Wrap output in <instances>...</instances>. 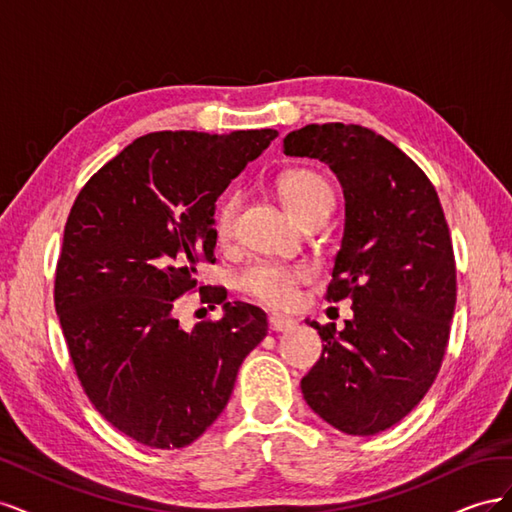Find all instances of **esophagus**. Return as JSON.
I'll return each mask as SVG.
<instances>
[{
	"label": "esophagus",
	"instance_id": "obj_1",
	"mask_svg": "<svg viewBox=\"0 0 512 512\" xmlns=\"http://www.w3.org/2000/svg\"><path fill=\"white\" fill-rule=\"evenodd\" d=\"M269 329L275 333H286V331H294L297 329V320L288 318V316H280V314H273L269 316Z\"/></svg>",
	"mask_w": 512,
	"mask_h": 512
}]
</instances>
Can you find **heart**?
<instances>
[{
    "instance_id": "heart-1",
    "label": "heart",
    "mask_w": 512,
    "mask_h": 512,
    "mask_svg": "<svg viewBox=\"0 0 512 512\" xmlns=\"http://www.w3.org/2000/svg\"><path fill=\"white\" fill-rule=\"evenodd\" d=\"M277 194L294 220L301 224L312 218H329L333 209V188L329 179L312 168L288 170L277 181ZM241 196L232 192L220 200L213 215V232L226 241L235 232ZM309 280V271L301 265H277L256 262L239 275V288L252 299L269 307H286L297 297L299 284Z\"/></svg>"
}]
</instances>
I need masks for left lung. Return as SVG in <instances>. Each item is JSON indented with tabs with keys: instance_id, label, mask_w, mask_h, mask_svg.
Masks as SVG:
<instances>
[{
	"instance_id": "1",
	"label": "left lung",
	"mask_w": 512,
	"mask_h": 512,
	"mask_svg": "<svg viewBox=\"0 0 512 512\" xmlns=\"http://www.w3.org/2000/svg\"><path fill=\"white\" fill-rule=\"evenodd\" d=\"M284 153L316 158L346 200L344 237L327 301H352L344 331L318 329L322 354L301 391L348 436L399 423L436 380L455 312L453 243L436 188L404 151L363 126L309 123Z\"/></svg>"
}]
</instances>
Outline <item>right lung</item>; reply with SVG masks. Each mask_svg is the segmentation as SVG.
Listing matches in <instances>:
<instances>
[{
    "label": "right lung",
    "mask_w": 512,
    "mask_h": 512,
    "mask_svg": "<svg viewBox=\"0 0 512 512\" xmlns=\"http://www.w3.org/2000/svg\"><path fill=\"white\" fill-rule=\"evenodd\" d=\"M277 130L153 132L76 196L55 273V309L83 391L151 448H183L226 408L243 359L267 335L260 307L228 301L183 331L177 299L213 262L215 200Z\"/></svg>",
    "instance_id": "add662e5"
}]
</instances>
